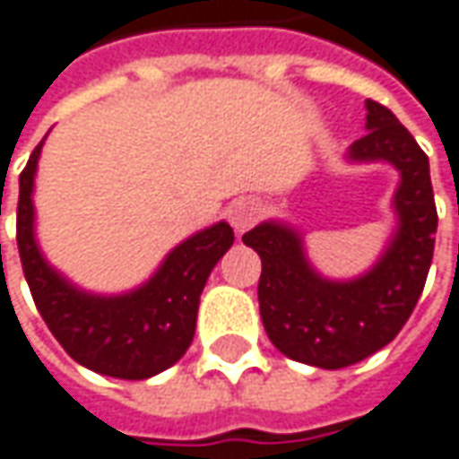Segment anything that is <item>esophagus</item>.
<instances>
[{
    "instance_id": "1",
    "label": "esophagus",
    "mask_w": 459,
    "mask_h": 459,
    "mask_svg": "<svg viewBox=\"0 0 459 459\" xmlns=\"http://www.w3.org/2000/svg\"><path fill=\"white\" fill-rule=\"evenodd\" d=\"M261 213H264V208H261L259 200L241 198L230 205L229 221H230V226L238 230V233H244V230H248L251 226H256V223H259Z\"/></svg>"
}]
</instances>
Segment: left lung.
Masks as SVG:
<instances>
[{"label":"left lung","instance_id":"8db88e82","mask_svg":"<svg viewBox=\"0 0 459 459\" xmlns=\"http://www.w3.org/2000/svg\"><path fill=\"white\" fill-rule=\"evenodd\" d=\"M366 111L368 134L351 144L348 160L388 162L402 175L394 195L399 226L371 272L348 281L320 277L299 233L277 221L244 233V244L261 256L259 312L269 340L287 358L327 371L353 366L399 335L435 254L429 160L386 106L368 99Z\"/></svg>","mask_w":459,"mask_h":459}]
</instances>
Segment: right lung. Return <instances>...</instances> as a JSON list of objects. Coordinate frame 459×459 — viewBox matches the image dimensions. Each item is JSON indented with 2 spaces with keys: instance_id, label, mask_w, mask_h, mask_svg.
Segmentation results:
<instances>
[{
  "instance_id": "1",
  "label": "right lung",
  "mask_w": 459,
  "mask_h": 459,
  "mask_svg": "<svg viewBox=\"0 0 459 459\" xmlns=\"http://www.w3.org/2000/svg\"><path fill=\"white\" fill-rule=\"evenodd\" d=\"M42 142L20 175L17 203V248L38 312L65 353L91 371L126 381L162 373L193 342L200 292L233 244V229L221 221L185 238L167 254L154 277L132 292H83L57 274L35 241L32 187Z\"/></svg>"
}]
</instances>
